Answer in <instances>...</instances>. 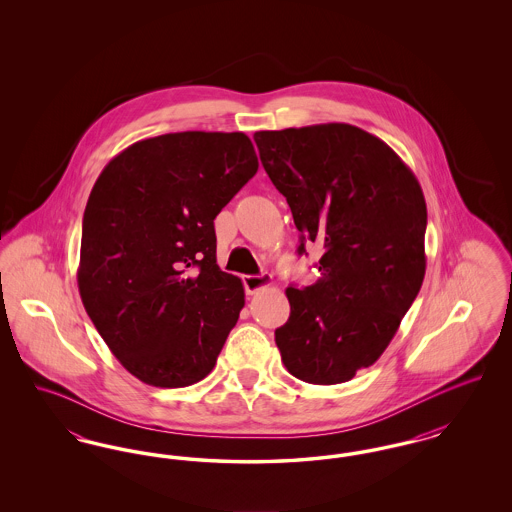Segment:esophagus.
<instances>
[{
  "label": "esophagus",
  "instance_id": "1",
  "mask_svg": "<svg viewBox=\"0 0 512 512\" xmlns=\"http://www.w3.org/2000/svg\"><path fill=\"white\" fill-rule=\"evenodd\" d=\"M270 284H272V276H268V274H259V276L247 274V276H244L245 292L249 295H255V293L265 290Z\"/></svg>",
  "mask_w": 512,
  "mask_h": 512
}]
</instances>
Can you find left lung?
Wrapping results in <instances>:
<instances>
[{"mask_svg": "<svg viewBox=\"0 0 512 512\" xmlns=\"http://www.w3.org/2000/svg\"><path fill=\"white\" fill-rule=\"evenodd\" d=\"M261 163L305 242L322 247L320 278L286 290L274 336L295 378L332 386L374 365L420 292L426 201L413 171L380 138L328 122L261 130Z\"/></svg>", "mask_w": 512, "mask_h": 512, "instance_id": "obj_1", "label": "left lung"}]
</instances>
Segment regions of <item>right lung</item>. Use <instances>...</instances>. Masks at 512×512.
Segmentation results:
<instances>
[{
	"instance_id": "add662e5",
	"label": "right lung",
	"mask_w": 512,
	"mask_h": 512,
	"mask_svg": "<svg viewBox=\"0 0 512 512\" xmlns=\"http://www.w3.org/2000/svg\"><path fill=\"white\" fill-rule=\"evenodd\" d=\"M244 132H174L126 147L99 174L82 220L78 290L132 376L155 388L203 380L244 309L217 265L213 220L255 176Z\"/></svg>"
}]
</instances>
